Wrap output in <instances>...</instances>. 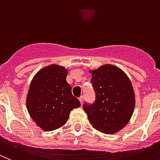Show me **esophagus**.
Returning <instances> with one entry per match:
<instances>
[{
  "label": "esophagus",
  "mask_w": 160,
  "mask_h": 160,
  "mask_svg": "<svg viewBox=\"0 0 160 160\" xmlns=\"http://www.w3.org/2000/svg\"><path fill=\"white\" fill-rule=\"evenodd\" d=\"M79 100H80V101L81 104H83V96H80V97L79 98Z\"/></svg>",
  "instance_id": "34e87169"
}]
</instances>
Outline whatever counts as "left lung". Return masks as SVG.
I'll use <instances>...</instances> for the list:
<instances>
[{"label":"left lung","instance_id":"obj_1","mask_svg":"<svg viewBox=\"0 0 160 160\" xmlns=\"http://www.w3.org/2000/svg\"><path fill=\"white\" fill-rule=\"evenodd\" d=\"M96 93L94 103H83L90 123L105 134H114L128 123L135 108V95L127 75L119 68L105 64L91 71Z\"/></svg>","mask_w":160,"mask_h":160}]
</instances>
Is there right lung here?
<instances>
[{"mask_svg":"<svg viewBox=\"0 0 160 160\" xmlns=\"http://www.w3.org/2000/svg\"><path fill=\"white\" fill-rule=\"evenodd\" d=\"M68 70L52 64L36 74L27 96V108L37 126L44 131L59 128L67 122L70 112L80 106L66 81Z\"/></svg>","mask_w":160,"mask_h":160,"instance_id":"right-lung-1","label":"right lung"}]
</instances>
